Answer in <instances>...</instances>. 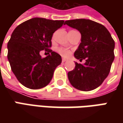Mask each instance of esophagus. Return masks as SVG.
Here are the masks:
<instances>
[{
    "label": "esophagus",
    "instance_id": "1",
    "mask_svg": "<svg viewBox=\"0 0 123 123\" xmlns=\"http://www.w3.org/2000/svg\"><path fill=\"white\" fill-rule=\"evenodd\" d=\"M66 61H68V59H62V62H66Z\"/></svg>",
    "mask_w": 123,
    "mask_h": 123
}]
</instances>
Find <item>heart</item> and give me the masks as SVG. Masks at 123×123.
Segmentation results:
<instances>
[{"label":"heart","instance_id":"obj_1","mask_svg":"<svg viewBox=\"0 0 123 123\" xmlns=\"http://www.w3.org/2000/svg\"><path fill=\"white\" fill-rule=\"evenodd\" d=\"M58 52L59 54H61L63 57H68L70 54V52L68 50L66 49H63V48H60L58 49Z\"/></svg>","mask_w":123,"mask_h":123}]
</instances>
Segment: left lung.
I'll use <instances>...</instances> for the list:
<instances>
[{"instance_id":"obj_1","label":"left lung","mask_w":123,"mask_h":123,"mask_svg":"<svg viewBox=\"0 0 123 123\" xmlns=\"http://www.w3.org/2000/svg\"><path fill=\"white\" fill-rule=\"evenodd\" d=\"M66 25L78 30L81 43L74 56L83 64L75 62V68L68 73L71 85L82 91H90L100 86L110 73L114 59L115 42L106 28L87 19L65 22Z\"/></svg>"}]
</instances>
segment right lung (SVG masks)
Returning a JSON list of instances; mask_svg holds the SVG:
<instances>
[{"label": "right lung", "mask_w": 123, "mask_h": 123, "mask_svg": "<svg viewBox=\"0 0 123 123\" xmlns=\"http://www.w3.org/2000/svg\"><path fill=\"white\" fill-rule=\"evenodd\" d=\"M63 25L64 20L33 18L13 31L7 44V59L12 72L24 86L36 90L50 82L55 69L62 63V57L49 49L51 39ZM43 49L50 53L44 58L39 54Z\"/></svg>", "instance_id": "right-lung-1"}]
</instances>
